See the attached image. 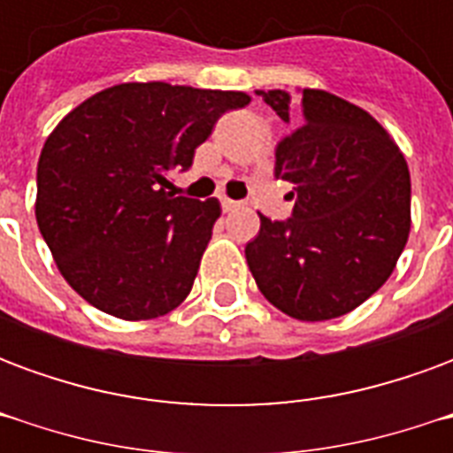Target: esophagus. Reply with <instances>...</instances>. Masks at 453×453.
I'll list each match as a JSON object with an SVG mask.
<instances>
[{"instance_id": "34e87169", "label": "esophagus", "mask_w": 453, "mask_h": 453, "mask_svg": "<svg viewBox=\"0 0 453 453\" xmlns=\"http://www.w3.org/2000/svg\"><path fill=\"white\" fill-rule=\"evenodd\" d=\"M220 203H223V211H226V213H233V211H237V208H240V203H237V201H233V198H223Z\"/></svg>"}]
</instances>
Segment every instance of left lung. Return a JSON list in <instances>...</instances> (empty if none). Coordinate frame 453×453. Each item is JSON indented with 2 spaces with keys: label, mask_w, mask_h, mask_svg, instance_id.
<instances>
[{
  "label": "left lung",
  "mask_w": 453,
  "mask_h": 453,
  "mask_svg": "<svg viewBox=\"0 0 453 453\" xmlns=\"http://www.w3.org/2000/svg\"><path fill=\"white\" fill-rule=\"evenodd\" d=\"M294 133L276 148V179L294 184L288 220L259 216L245 257L259 291L305 323L359 308L388 281L410 235V172L371 113L323 89L257 92Z\"/></svg>",
  "instance_id": "8db88e82"
}]
</instances>
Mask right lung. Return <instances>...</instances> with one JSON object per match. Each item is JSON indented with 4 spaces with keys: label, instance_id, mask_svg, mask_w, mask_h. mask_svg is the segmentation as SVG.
Returning <instances> with one entry per match:
<instances>
[{
    "label": "right lung",
    "instance_id": "1",
    "mask_svg": "<svg viewBox=\"0 0 453 453\" xmlns=\"http://www.w3.org/2000/svg\"><path fill=\"white\" fill-rule=\"evenodd\" d=\"M245 92L126 82L67 113L38 159L35 220L65 281L120 320L172 313L194 286L218 198L174 196L216 120Z\"/></svg>",
    "mask_w": 453,
    "mask_h": 453
}]
</instances>
